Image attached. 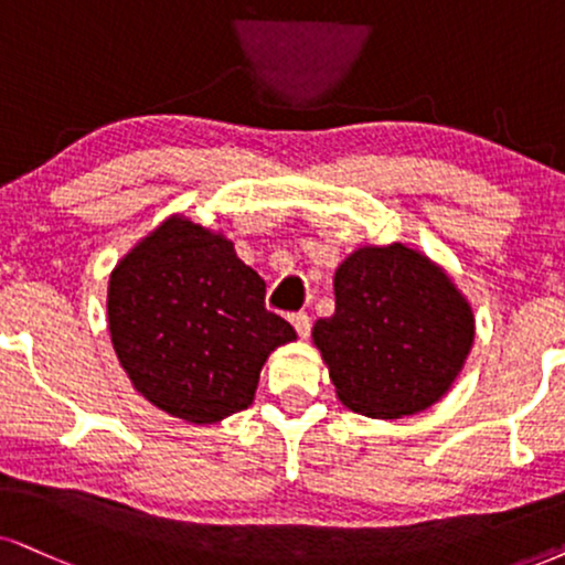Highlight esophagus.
<instances>
[{
	"instance_id": "34e87169",
	"label": "esophagus",
	"mask_w": 565,
	"mask_h": 565,
	"mask_svg": "<svg viewBox=\"0 0 565 565\" xmlns=\"http://www.w3.org/2000/svg\"><path fill=\"white\" fill-rule=\"evenodd\" d=\"M289 320H291V326H295V331L299 333V339H307V335H310L312 320H310V316H307V312H291Z\"/></svg>"
}]
</instances>
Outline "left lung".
Listing matches in <instances>:
<instances>
[{"mask_svg":"<svg viewBox=\"0 0 565 565\" xmlns=\"http://www.w3.org/2000/svg\"><path fill=\"white\" fill-rule=\"evenodd\" d=\"M335 312L312 339L344 406L396 419L451 388L475 341L472 307L451 278L404 245L360 247L333 278Z\"/></svg>","mask_w":565,"mask_h":565,"instance_id":"left-lung-1","label":"left lung"}]
</instances>
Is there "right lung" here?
<instances>
[{"instance_id": "1", "label": "right lung", "mask_w": 565, "mask_h": 565, "mask_svg": "<svg viewBox=\"0 0 565 565\" xmlns=\"http://www.w3.org/2000/svg\"><path fill=\"white\" fill-rule=\"evenodd\" d=\"M106 307L135 388L195 425L247 409L266 356L297 339L232 242L184 218H169L111 270Z\"/></svg>"}]
</instances>
